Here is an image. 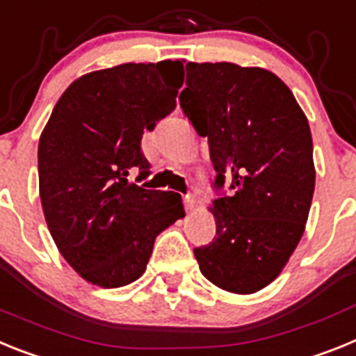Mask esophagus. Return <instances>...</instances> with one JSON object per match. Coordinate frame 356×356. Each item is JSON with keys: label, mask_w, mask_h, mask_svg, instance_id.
<instances>
[{"label": "esophagus", "mask_w": 356, "mask_h": 356, "mask_svg": "<svg viewBox=\"0 0 356 356\" xmlns=\"http://www.w3.org/2000/svg\"><path fill=\"white\" fill-rule=\"evenodd\" d=\"M193 208H195V199L191 195H188L186 199H184V209H186V213H190Z\"/></svg>", "instance_id": "obj_1"}]
</instances>
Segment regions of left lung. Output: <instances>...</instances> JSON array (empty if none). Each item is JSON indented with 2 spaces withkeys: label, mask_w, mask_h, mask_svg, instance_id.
<instances>
[{
  "label": "left lung",
  "mask_w": 356,
  "mask_h": 356,
  "mask_svg": "<svg viewBox=\"0 0 356 356\" xmlns=\"http://www.w3.org/2000/svg\"><path fill=\"white\" fill-rule=\"evenodd\" d=\"M182 113L208 138L216 236L193 249L206 280L233 293L270 285L296 251L315 188L308 120L289 86L264 67L188 63Z\"/></svg>",
  "instance_id": "left-lung-1"
}]
</instances>
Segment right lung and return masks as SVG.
I'll list each match as a JSON object with an SVG mask.
<instances>
[{
	"label": "right lung",
	"mask_w": 356,
	"mask_h": 356,
	"mask_svg": "<svg viewBox=\"0 0 356 356\" xmlns=\"http://www.w3.org/2000/svg\"><path fill=\"white\" fill-rule=\"evenodd\" d=\"M182 60L86 73L55 104L39 140V195L55 245L102 289L143 276L157 234L184 216L174 191L129 181L150 174L143 131L175 109Z\"/></svg>",
	"instance_id": "add662e5"
}]
</instances>
